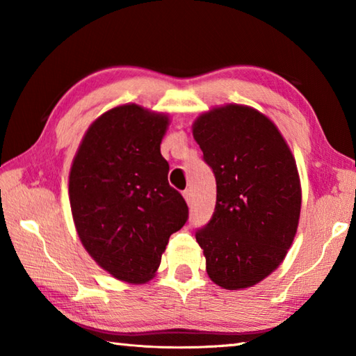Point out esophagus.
<instances>
[{
  "label": "esophagus",
  "mask_w": 356,
  "mask_h": 356,
  "mask_svg": "<svg viewBox=\"0 0 356 356\" xmlns=\"http://www.w3.org/2000/svg\"><path fill=\"white\" fill-rule=\"evenodd\" d=\"M182 195H184V197H185L186 204H188V206H190V204H191V197H193V195H191V190H185V191L182 193Z\"/></svg>",
  "instance_id": "1"
}]
</instances>
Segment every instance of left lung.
<instances>
[{
    "instance_id": "8db88e82",
    "label": "left lung",
    "mask_w": 356,
    "mask_h": 356,
    "mask_svg": "<svg viewBox=\"0 0 356 356\" xmlns=\"http://www.w3.org/2000/svg\"><path fill=\"white\" fill-rule=\"evenodd\" d=\"M191 129L216 180L213 216L196 232L207 275L227 291L252 287L280 267L297 234V163L273 120L251 106H213Z\"/></svg>"
}]
</instances>
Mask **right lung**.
I'll return each mask as SVG.
<instances>
[{"instance_id": "1", "label": "right lung", "mask_w": 356, "mask_h": 356, "mask_svg": "<svg viewBox=\"0 0 356 356\" xmlns=\"http://www.w3.org/2000/svg\"><path fill=\"white\" fill-rule=\"evenodd\" d=\"M170 122L141 105L114 106L89 125L70 166L78 237L99 267L129 284L154 278L171 234L188 218L160 152Z\"/></svg>"}]
</instances>
